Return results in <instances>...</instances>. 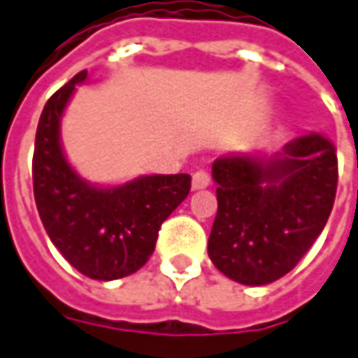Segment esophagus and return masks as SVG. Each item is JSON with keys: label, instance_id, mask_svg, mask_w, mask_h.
<instances>
[{"label": "esophagus", "instance_id": "esophagus-1", "mask_svg": "<svg viewBox=\"0 0 358 358\" xmlns=\"http://www.w3.org/2000/svg\"><path fill=\"white\" fill-rule=\"evenodd\" d=\"M208 183H210V175L205 171V169H199L195 175H193V189H207Z\"/></svg>", "mask_w": 358, "mask_h": 358}]
</instances>
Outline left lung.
Here are the masks:
<instances>
[{
    "mask_svg": "<svg viewBox=\"0 0 358 358\" xmlns=\"http://www.w3.org/2000/svg\"><path fill=\"white\" fill-rule=\"evenodd\" d=\"M213 179L218 210L210 260L238 284H272L296 268L327 224L337 193L335 145L309 134L272 157H218Z\"/></svg>",
    "mask_w": 358,
    "mask_h": 358,
    "instance_id": "obj_1",
    "label": "left lung"
}]
</instances>
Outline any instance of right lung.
Here are the masks:
<instances>
[{
  "mask_svg": "<svg viewBox=\"0 0 358 358\" xmlns=\"http://www.w3.org/2000/svg\"><path fill=\"white\" fill-rule=\"evenodd\" d=\"M86 71L43 108L33 153V193L52 244L80 274L110 282L138 272L155 250L162 222L185 201L191 177L145 175L117 187H94L69 165L61 117Z\"/></svg>",
  "mask_w": 358,
  "mask_h": 358,
  "instance_id": "right-lung-1",
  "label": "right lung"
}]
</instances>
